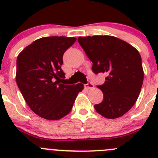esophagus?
Listing matches in <instances>:
<instances>
[{
    "label": "esophagus",
    "mask_w": 158,
    "mask_h": 158,
    "mask_svg": "<svg viewBox=\"0 0 158 158\" xmlns=\"http://www.w3.org/2000/svg\"><path fill=\"white\" fill-rule=\"evenodd\" d=\"M85 87L88 89H92L94 88V85H93V83H91V82H89V83H87L85 85Z\"/></svg>",
    "instance_id": "1"
}]
</instances>
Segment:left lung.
<instances>
[{
    "instance_id": "left-lung-1",
    "label": "left lung",
    "mask_w": 158,
    "mask_h": 158,
    "mask_svg": "<svg viewBox=\"0 0 158 158\" xmlns=\"http://www.w3.org/2000/svg\"><path fill=\"white\" fill-rule=\"evenodd\" d=\"M78 43L93 62L95 73L107 77L102 85L104 99L95 109L102 116L116 118L126 114L135 104L142 89L144 72L137 49L111 35L79 37Z\"/></svg>"
}]
</instances>
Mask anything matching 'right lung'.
I'll use <instances>...</instances> for the list:
<instances>
[{"instance_id": "right-lung-1", "label": "right lung", "mask_w": 158, "mask_h": 158, "mask_svg": "<svg viewBox=\"0 0 158 158\" xmlns=\"http://www.w3.org/2000/svg\"><path fill=\"white\" fill-rule=\"evenodd\" d=\"M76 38L51 36L36 40L19 53L16 80L25 101L36 115L58 120L70 112L81 83L64 85L62 56Z\"/></svg>"}]
</instances>
